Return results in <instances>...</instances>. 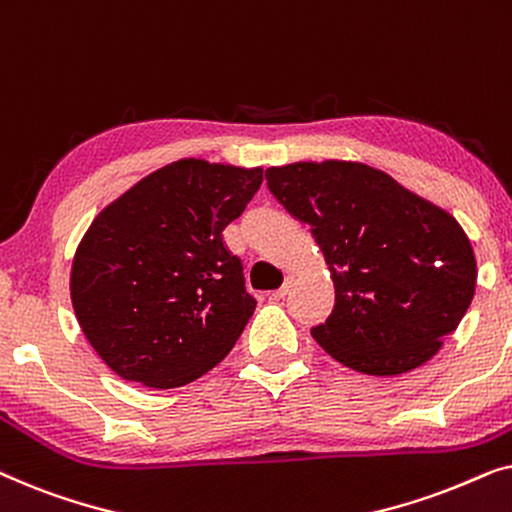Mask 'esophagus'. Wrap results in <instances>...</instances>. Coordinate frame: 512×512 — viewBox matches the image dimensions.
<instances>
[{
	"label": "esophagus",
	"instance_id": "34e87169",
	"mask_svg": "<svg viewBox=\"0 0 512 512\" xmlns=\"http://www.w3.org/2000/svg\"><path fill=\"white\" fill-rule=\"evenodd\" d=\"M291 286H293V277H286L284 284H282V289L272 291V300H282V298L286 296V293L291 291Z\"/></svg>",
	"mask_w": 512,
	"mask_h": 512
}]
</instances>
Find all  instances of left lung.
<instances>
[{"instance_id":"1","label":"left lung","mask_w":512,"mask_h":512,"mask_svg":"<svg viewBox=\"0 0 512 512\" xmlns=\"http://www.w3.org/2000/svg\"><path fill=\"white\" fill-rule=\"evenodd\" d=\"M275 198L312 228L335 307L312 338L363 375L410 373L471 305L478 263L459 221L387 172L352 160L268 167Z\"/></svg>"}]
</instances>
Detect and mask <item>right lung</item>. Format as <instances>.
I'll use <instances>...</instances> for the list:
<instances>
[{
    "instance_id": "add662e5",
    "label": "right lung",
    "mask_w": 512,
    "mask_h": 512,
    "mask_svg": "<svg viewBox=\"0 0 512 512\" xmlns=\"http://www.w3.org/2000/svg\"><path fill=\"white\" fill-rule=\"evenodd\" d=\"M263 184V167L181 158L95 216L76 247L69 293L97 356L151 389L198 380L256 310L223 230Z\"/></svg>"
}]
</instances>
